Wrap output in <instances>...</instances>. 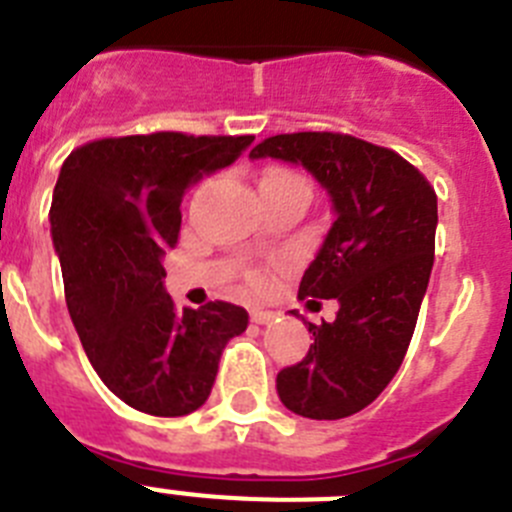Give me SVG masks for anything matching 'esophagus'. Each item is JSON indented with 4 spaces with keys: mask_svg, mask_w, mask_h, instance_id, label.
<instances>
[{
    "mask_svg": "<svg viewBox=\"0 0 512 512\" xmlns=\"http://www.w3.org/2000/svg\"><path fill=\"white\" fill-rule=\"evenodd\" d=\"M274 318H277V312L259 310V307H253L251 310V323H256V325H266V323H271Z\"/></svg>",
    "mask_w": 512,
    "mask_h": 512,
    "instance_id": "34e87169",
    "label": "esophagus"
}]
</instances>
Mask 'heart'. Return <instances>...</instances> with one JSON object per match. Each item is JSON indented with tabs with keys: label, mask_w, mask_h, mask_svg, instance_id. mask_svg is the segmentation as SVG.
<instances>
[{
	"label": "heart",
	"mask_w": 512,
	"mask_h": 512,
	"mask_svg": "<svg viewBox=\"0 0 512 512\" xmlns=\"http://www.w3.org/2000/svg\"><path fill=\"white\" fill-rule=\"evenodd\" d=\"M261 187H269V189L305 187V189H310L300 174H295V171H289V169H269L264 176V182H261ZM248 282H251L253 287H264L266 271L264 269H248Z\"/></svg>",
	"instance_id": "1"
}]
</instances>
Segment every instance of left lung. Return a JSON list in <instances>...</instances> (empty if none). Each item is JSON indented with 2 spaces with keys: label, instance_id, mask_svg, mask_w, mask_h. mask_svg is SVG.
Wrapping results in <instances>:
<instances>
[{
  "label": "left lung",
  "instance_id": "1",
  "mask_svg": "<svg viewBox=\"0 0 512 512\" xmlns=\"http://www.w3.org/2000/svg\"><path fill=\"white\" fill-rule=\"evenodd\" d=\"M302 164L328 189L336 223L300 282V300H338L333 323H307L305 359L277 374L292 413L338 420L372 405L408 354L436 251L431 182L392 148L346 133H284L251 158Z\"/></svg>",
  "mask_w": 512,
  "mask_h": 512
}]
</instances>
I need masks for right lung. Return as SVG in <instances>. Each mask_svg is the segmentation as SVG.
<instances>
[{
    "instance_id": "1",
    "label": "right lung",
    "mask_w": 512,
    "mask_h": 512,
    "mask_svg": "<svg viewBox=\"0 0 512 512\" xmlns=\"http://www.w3.org/2000/svg\"><path fill=\"white\" fill-rule=\"evenodd\" d=\"M253 135H148L89 140L63 161L51 235L81 346L107 390L158 418L205 405L225 343L248 312L233 302L174 305L164 253L179 243L182 197L225 169Z\"/></svg>"
}]
</instances>
